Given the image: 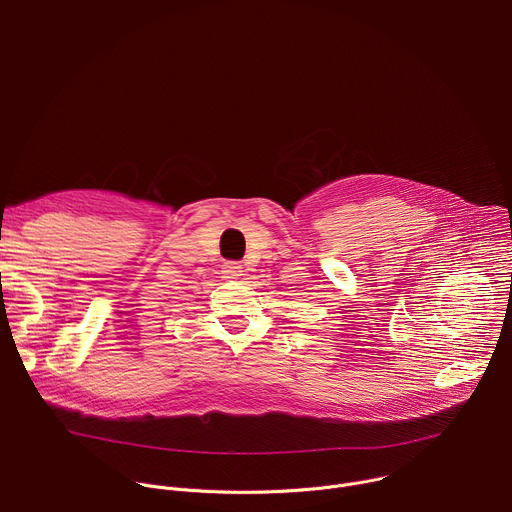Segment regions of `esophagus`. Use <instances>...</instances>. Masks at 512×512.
Segmentation results:
<instances>
[{
    "label": "esophagus",
    "instance_id": "obj_1",
    "mask_svg": "<svg viewBox=\"0 0 512 512\" xmlns=\"http://www.w3.org/2000/svg\"><path fill=\"white\" fill-rule=\"evenodd\" d=\"M221 272H223V278H240L244 272V266L240 262H225Z\"/></svg>",
    "mask_w": 512,
    "mask_h": 512
}]
</instances>
